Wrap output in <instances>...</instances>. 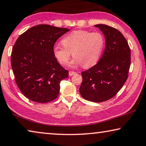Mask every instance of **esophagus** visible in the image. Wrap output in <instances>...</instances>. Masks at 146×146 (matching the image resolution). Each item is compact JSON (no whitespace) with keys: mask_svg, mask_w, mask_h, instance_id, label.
<instances>
[{"mask_svg":"<svg viewBox=\"0 0 146 146\" xmlns=\"http://www.w3.org/2000/svg\"><path fill=\"white\" fill-rule=\"evenodd\" d=\"M76 74H77V73L75 72V71H69V76H73V75H76Z\"/></svg>","mask_w":146,"mask_h":146,"instance_id":"esophagus-1","label":"esophagus"}]
</instances>
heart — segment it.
Returning a JSON list of instances; mask_svg holds the SVG:
<instances>
[{"label": "heart", "mask_w": 146, "mask_h": 146, "mask_svg": "<svg viewBox=\"0 0 146 146\" xmlns=\"http://www.w3.org/2000/svg\"><path fill=\"white\" fill-rule=\"evenodd\" d=\"M105 42V37L101 32L75 31L63 38V46H54L53 55L59 64L66 66L73 54L75 57L71 61L72 66L82 64L84 68H90L100 59Z\"/></svg>", "instance_id": "b5f03b06"}]
</instances>
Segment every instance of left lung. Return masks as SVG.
<instances>
[{
	"label": "left lung",
	"mask_w": 146,
	"mask_h": 146,
	"mask_svg": "<svg viewBox=\"0 0 146 146\" xmlns=\"http://www.w3.org/2000/svg\"><path fill=\"white\" fill-rule=\"evenodd\" d=\"M95 27L105 35V48L98 63L81 73L79 91L84 99L100 103L114 98L126 82L131 65V49L118 30L103 24Z\"/></svg>",
	"instance_id": "obj_1"
}]
</instances>
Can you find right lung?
I'll return each instance as SVG.
<instances>
[{"instance_id": "add662e5", "label": "right lung", "mask_w": 146, "mask_h": 146, "mask_svg": "<svg viewBox=\"0 0 146 146\" xmlns=\"http://www.w3.org/2000/svg\"><path fill=\"white\" fill-rule=\"evenodd\" d=\"M69 31L66 28L39 25L17 38L11 54L15 82L22 94L34 102L45 103L56 99L60 82L69 71L53 55L58 39Z\"/></svg>"}]
</instances>
